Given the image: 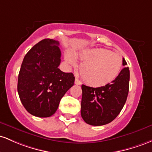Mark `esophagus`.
<instances>
[{
	"label": "esophagus",
	"mask_w": 152,
	"mask_h": 152,
	"mask_svg": "<svg viewBox=\"0 0 152 152\" xmlns=\"http://www.w3.org/2000/svg\"><path fill=\"white\" fill-rule=\"evenodd\" d=\"M75 84L77 85H81V82L79 79H78V78H75Z\"/></svg>",
	"instance_id": "obj_1"
}]
</instances>
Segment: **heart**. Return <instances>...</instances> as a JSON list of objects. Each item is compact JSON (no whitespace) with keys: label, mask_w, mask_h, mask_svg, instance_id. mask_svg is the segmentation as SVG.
I'll return each instance as SVG.
<instances>
[{"label":"heart","mask_w":152,"mask_h":152,"mask_svg":"<svg viewBox=\"0 0 152 152\" xmlns=\"http://www.w3.org/2000/svg\"><path fill=\"white\" fill-rule=\"evenodd\" d=\"M81 60L80 75L87 84L100 87L112 82L118 75L122 68L121 56L105 49H90L76 54ZM65 60L70 66L77 61L71 52L65 54Z\"/></svg>","instance_id":"b5f03b06"}]
</instances>
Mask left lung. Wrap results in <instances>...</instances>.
Instances as JSON below:
<instances>
[{"mask_svg":"<svg viewBox=\"0 0 152 152\" xmlns=\"http://www.w3.org/2000/svg\"><path fill=\"white\" fill-rule=\"evenodd\" d=\"M123 59V65H126ZM130 72L124 67L111 83L99 88L82 85L81 116L92 126H103L113 121L121 111L129 89Z\"/></svg>","mask_w":152,"mask_h":152,"instance_id":"8db88e82","label":"left lung"}]
</instances>
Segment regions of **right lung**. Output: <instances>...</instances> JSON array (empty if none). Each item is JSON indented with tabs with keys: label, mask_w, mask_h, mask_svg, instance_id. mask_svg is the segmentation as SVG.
<instances>
[{
	"label": "right lung",
	"mask_w": 152,
	"mask_h": 152,
	"mask_svg": "<svg viewBox=\"0 0 152 152\" xmlns=\"http://www.w3.org/2000/svg\"><path fill=\"white\" fill-rule=\"evenodd\" d=\"M58 41L45 39L27 52L18 78V95L31 115L47 118L57 111L61 99L74 85L75 77L58 68L61 51Z\"/></svg>",
	"instance_id": "add662e5"
}]
</instances>
